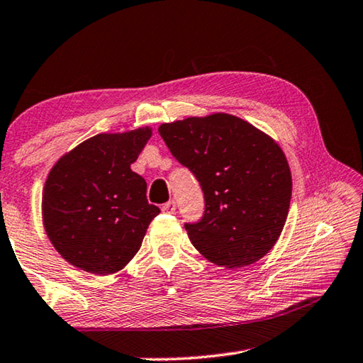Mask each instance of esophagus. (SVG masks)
I'll use <instances>...</instances> for the list:
<instances>
[{"label": "esophagus", "instance_id": "1", "mask_svg": "<svg viewBox=\"0 0 363 363\" xmlns=\"http://www.w3.org/2000/svg\"><path fill=\"white\" fill-rule=\"evenodd\" d=\"M162 211H163V213H167V214H174L176 213V203L174 201L164 203L162 206Z\"/></svg>", "mask_w": 363, "mask_h": 363}]
</instances>
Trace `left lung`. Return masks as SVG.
I'll list each match as a JSON object with an SVG mask.
<instances>
[{
	"label": "left lung",
	"mask_w": 363,
	"mask_h": 363,
	"mask_svg": "<svg viewBox=\"0 0 363 363\" xmlns=\"http://www.w3.org/2000/svg\"><path fill=\"white\" fill-rule=\"evenodd\" d=\"M159 131L203 189L204 216L186 223L195 249L230 269L268 254L284 228L292 196L291 168L279 144L225 113L162 123Z\"/></svg>",
	"instance_id": "obj_1"
}]
</instances>
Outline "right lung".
<instances>
[{"label": "right lung", "instance_id": "1", "mask_svg": "<svg viewBox=\"0 0 363 363\" xmlns=\"http://www.w3.org/2000/svg\"><path fill=\"white\" fill-rule=\"evenodd\" d=\"M150 136V127L95 135L49 171L43 223L52 246L72 267L114 274L140 250L160 209L147 203V184L130 167Z\"/></svg>", "mask_w": 363, "mask_h": 363}]
</instances>
